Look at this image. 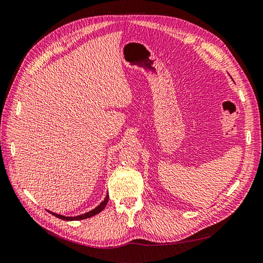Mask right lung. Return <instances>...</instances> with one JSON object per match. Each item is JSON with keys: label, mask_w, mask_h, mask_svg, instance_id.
<instances>
[{"label": "right lung", "mask_w": 263, "mask_h": 263, "mask_svg": "<svg viewBox=\"0 0 263 263\" xmlns=\"http://www.w3.org/2000/svg\"><path fill=\"white\" fill-rule=\"evenodd\" d=\"M107 201H109V194H107V196L105 197V199H104V201L102 202V203H100V205L99 206H97L96 209H93V210H91L90 212H87V213H84V214H82V215H78V217H64V215H60V214H57V213H53V212H50V213H52L53 215H54V217H57V218H59V219H62V220H65V221H73V220H83V219H87V218H91V217H93V215H96V214H98V213H100L101 211L103 210V209L106 206V204H107Z\"/></svg>", "instance_id": "right-lung-1"}]
</instances>
